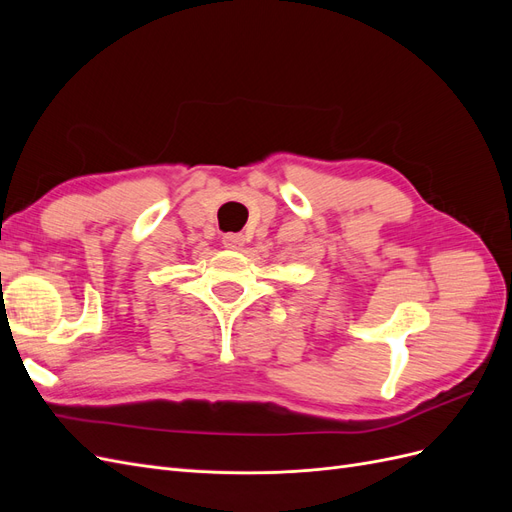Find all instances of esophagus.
Masks as SVG:
<instances>
[{
	"label": "esophagus",
	"mask_w": 512,
	"mask_h": 512,
	"mask_svg": "<svg viewBox=\"0 0 512 512\" xmlns=\"http://www.w3.org/2000/svg\"><path fill=\"white\" fill-rule=\"evenodd\" d=\"M222 243H224V247H228V250H241V247L245 245V237L239 235V232H228V235H224Z\"/></svg>",
	"instance_id": "esophagus-1"
}]
</instances>
